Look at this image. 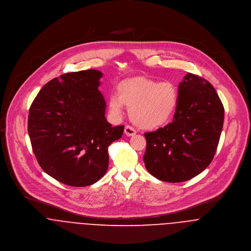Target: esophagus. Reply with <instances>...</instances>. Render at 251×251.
Wrapping results in <instances>:
<instances>
[{
	"label": "esophagus",
	"instance_id": "1",
	"mask_svg": "<svg viewBox=\"0 0 251 251\" xmlns=\"http://www.w3.org/2000/svg\"><path fill=\"white\" fill-rule=\"evenodd\" d=\"M124 133H125V135L126 136H128V137H133V136H135L136 135V130L133 128V127H131V126H129V125H127V126H125V129H124Z\"/></svg>",
	"mask_w": 251,
	"mask_h": 251
}]
</instances>
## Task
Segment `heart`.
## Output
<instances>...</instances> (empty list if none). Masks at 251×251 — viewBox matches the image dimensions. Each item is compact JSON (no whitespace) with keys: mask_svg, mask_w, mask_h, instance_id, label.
Wrapping results in <instances>:
<instances>
[{"mask_svg":"<svg viewBox=\"0 0 251 251\" xmlns=\"http://www.w3.org/2000/svg\"><path fill=\"white\" fill-rule=\"evenodd\" d=\"M178 103V90L169 81L158 82L145 77L125 79L116 86V93L108 99L109 110L120 116L124 106L129 107L131 120L143 129L165 125Z\"/></svg>","mask_w":251,"mask_h":251,"instance_id":"heart-1","label":"heart"}]
</instances>
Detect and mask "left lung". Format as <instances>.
Here are the masks:
<instances>
[{
	"label": "left lung",
	"mask_w": 251,
	"mask_h": 251,
	"mask_svg": "<svg viewBox=\"0 0 251 251\" xmlns=\"http://www.w3.org/2000/svg\"><path fill=\"white\" fill-rule=\"evenodd\" d=\"M223 119L224 108L214 86L188 73L178 86L172 122L144 134L147 171L169 183L184 182L201 173L213 161Z\"/></svg>",
	"instance_id": "left-lung-1"
}]
</instances>
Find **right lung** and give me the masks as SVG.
Returning a JSON list of instances; mask_svg holds the SVG:
<instances>
[{"instance_id": "obj_1", "label": "right lung", "mask_w": 251, "mask_h": 251, "mask_svg": "<svg viewBox=\"0 0 251 251\" xmlns=\"http://www.w3.org/2000/svg\"><path fill=\"white\" fill-rule=\"evenodd\" d=\"M103 74L94 69L60 75L45 84L30 105L28 132L41 168L58 182L85 187L109 167L108 147L124 125L112 127L98 89Z\"/></svg>"}]
</instances>
